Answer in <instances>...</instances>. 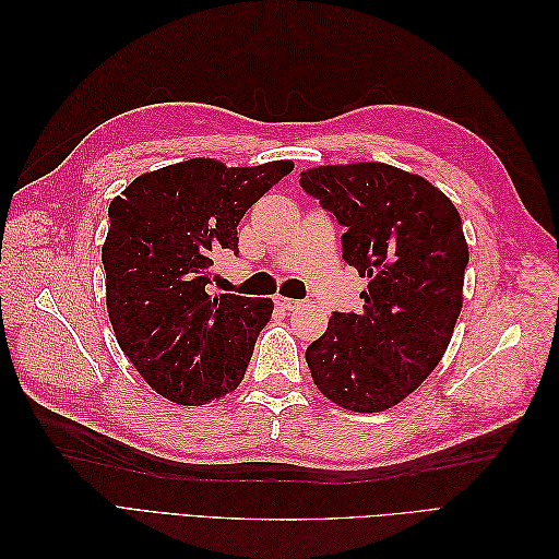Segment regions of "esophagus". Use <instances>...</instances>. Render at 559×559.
<instances>
[{
  "instance_id": "obj_1",
  "label": "esophagus",
  "mask_w": 559,
  "mask_h": 559,
  "mask_svg": "<svg viewBox=\"0 0 559 559\" xmlns=\"http://www.w3.org/2000/svg\"><path fill=\"white\" fill-rule=\"evenodd\" d=\"M275 302L282 308V310H298L300 308V300L296 298H286V296H275Z\"/></svg>"
}]
</instances>
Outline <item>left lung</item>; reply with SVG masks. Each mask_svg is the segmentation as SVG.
Returning <instances> with one entry per match:
<instances>
[{
  "label": "left lung",
  "mask_w": 559,
  "mask_h": 559,
  "mask_svg": "<svg viewBox=\"0 0 559 559\" xmlns=\"http://www.w3.org/2000/svg\"><path fill=\"white\" fill-rule=\"evenodd\" d=\"M300 186L345 226L343 259L368 280L364 310L333 312L306 349L317 389L354 413H382L443 359L464 302L468 245L452 200L386 163L319 165Z\"/></svg>",
  "instance_id": "obj_1"
}]
</instances>
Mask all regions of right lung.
I'll use <instances>...</instances> for the list:
<instances>
[{
	"label": "right lung",
	"mask_w": 559,
	"mask_h": 559,
	"mask_svg": "<svg viewBox=\"0 0 559 559\" xmlns=\"http://www.w3.org/2000/svg\"><path fill=\"white\" fill-rule=\"evenodd\" d=\"M292 170V160L228 167L191 158L140 175L111 200L103 245L109 321L118 347L167 401L205 405L242 382L275 306L212 296V257L238 253L240 218Z\"/></svg>",
	"instance_id": "add662e5"
}]
</instances>
